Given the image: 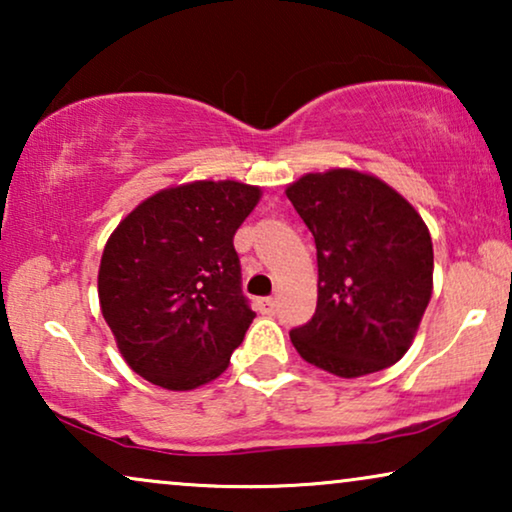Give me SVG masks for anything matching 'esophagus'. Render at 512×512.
<instances>
[{
    "instance_id": "esophagus-1",
    "label": "esophagus",
    "mask_w": 512,
    "mask_h": 512,
    "mask_svg": "<svg viewBox=\"0 0 512 512\" xmlns=\"http://www.w3.org/2000/svg\"><path fill=\"white\" fill-rule=\"evenodd\" d=\"M256 307H258V312H261V314H275L277 300L275 298H261L256 303Z\"/></svg>"
}]
</instances>
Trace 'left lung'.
Masks as SVG:
<instances>
[{
  "label": "left lung",
  "mask_w": 512,
  "mask_h": 512,
  "mask_svg": "<svg viewBox=\"0 0 512 512\" xmlns=\"http://www.w3.org/2000/svg\"><path fill=\"white\" fill-rule=\"evenodd\" d=\"M286 198L317 244V310L291 342L338 377L394 366L433 291V244L415 207L373 174H305Z\"/></svg>",
  "instance_id": "8db88e82"
}]
</instances>
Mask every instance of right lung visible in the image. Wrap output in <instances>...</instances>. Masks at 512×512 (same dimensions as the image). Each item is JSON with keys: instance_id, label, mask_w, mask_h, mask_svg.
Returning <instances> with one entry per match:
<instances>
[{"instance_id": "add662e5", "label": "right lung", "mask_w": 512, "mask_h": 512, "mask_svg": "<svg viewBox=\"0 0 512 512\" xmlns=\"http://www.w3.org/2000/svg\"><path fill=\"white\" fill-rule=\"evenodd\" d=\"M261 200L240 181H193L137 205L104 247L97 293L128 366L188 391L228 368L256 312L233 237Z\"/></svg>"}]
</instances>
